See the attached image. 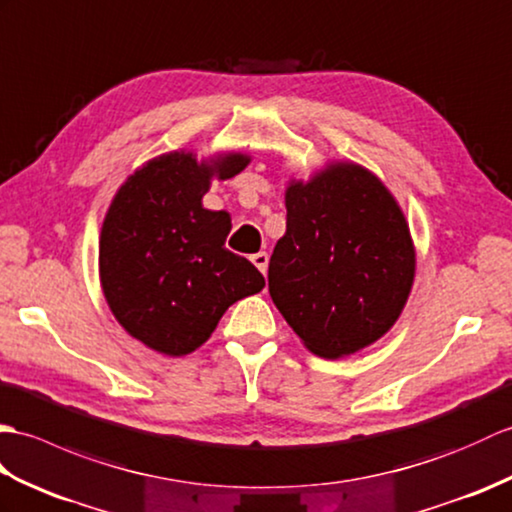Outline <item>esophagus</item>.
<instances>
[{"label":"esophagus","mask_w":512,"mask_h":512,"mask_svg":"<svg viewBox=\"0 0 512 512\" xmlns=\"http://www.w3.org/2000/svg\"><path fill=\"white\" fill-rule=\"evenodd\" d=\"M252 263L260 269V274H267V265H269V256H267V252H258V254H254L252 256Z\"/></svg>","instance_id":"1"}]
</instances>
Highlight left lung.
Wrapping results in <instances>:
<instances>
[{
    "label": "left lung",
    "instance_id": "obj_1",
    "mask_svg": "<svg viewBox=\"0 0 512 512\" xmlns=\"http://www.w3.org/2000/svg\"><path fill=\"white\" fill-rule=\"evenodd\" d=\"M414 263L410 227L388 188L366 168L337 164L287 188L269 293L306 348L337 359L390 331Z\"/></svg>",
    "mask_w": 512,
    "mask_h": 512
}]
</instances>
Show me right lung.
<instances>
[{
	"label": "right lung",
	"instance_id": "add662e5",
	"mask_svg": "<svg viewBox=\"0 0 512 512\" xmlns=\"http://www.w3.org/2000/svg\"><path fill=\"white\" fill-rule=\"evenodd\" d=\"M247 162L162 155L135 170L113 199L100 234L102 291L124 331L149 348L188 355L227 306L265 287L263 274L225 247L230 214L201 206L212 175L234 177Z\"/></svg>",
	"mask_w": 512,
	"mask_h": 512
}]
</instances>
